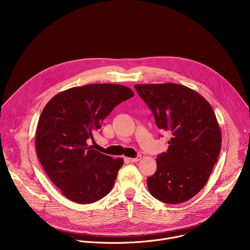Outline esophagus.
<instances>
[{
  "instance_id": "obj_1",
  "label": "esophagus",
  "mask_w": 250,
  "mask_h": 250,
  "mask_svg": "<svg viewBox=\"0 0 250 250\" xmlns=\"http://www.w3.org/2000/svg\"><path fill=\"white\" fill-rule=\"evenodd\" d=\"M129 162H137V161H139L140 159H141V155H137L136 157H134V158H126Z\"/></svg>"
}]
</instances>
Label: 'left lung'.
Instances as JSON below:
<instances>
[{"label": "left lung", "instance_id": "8db88e82", "mask_svg": "<svg viewBox=\"0 0 250 250\" xmlns=\"http://www.w3.org/2000/svg\"><path fill=\"white\" fill-rule=\"evenodd\" d=\"M153 113L156 125L168 131V149L157 156V169L147 178L150 194L167 204H180L206 185L218 161L222 133L211 105L183 85H134Z\"/></svg>", "mask_w": 250, "mask_h": 250}]
</instances>
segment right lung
Masks as SVG:
<instances>
[{
	"label": "right lung",
	"instance_id": "obj_1",
	"mask_svg": "<svg viewBox=\"0 0 250 250\" xmlns=\"http://www.w3.org/2000/svg\"><path fill=\"white\" fill-rule=\"evenodd\" d=\"M133 97L117 84H90L65 90L44 106L35 132L38 157L63 196L92 204L108 195L124 164L88 146L116 106Z\"/></svg>",
	"mask_w": 250,
	"mask_h": 250
}]
</instances>
